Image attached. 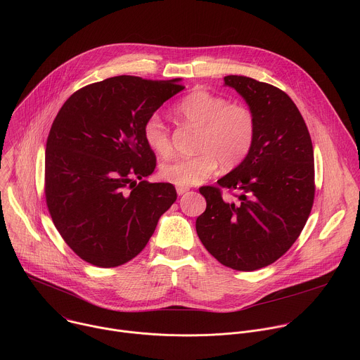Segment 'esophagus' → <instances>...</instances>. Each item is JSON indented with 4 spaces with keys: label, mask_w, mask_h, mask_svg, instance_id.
Masks as SVG:
<instances>
[{
    "label": "esophagus",
    "mask_w": 360,
    "mask_h": 360,
    "mask_svg": "<svg viewBox=\"0 0 360 360\" xmlns=\"http://www.w3.org/2000/svg\"><path fill=\"white\" fill-rule=\"evenodd\" d=\"M189 189L186 188V186H176V192H178V195H184L185 192H188Z\"/></svg>",
    "instance_id": "34e87169"
}]
</instances>
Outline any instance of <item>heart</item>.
Here are the masks:
<instances>
[{"mask_svg":"<svg viewBox=\"0 0 360 360\" xmlns=\"http://www.w3.org/2000/svg\"><path fill=\"white\" fill-rule=\"evenodd\" d=\"M175 114L188 125L198 128L196 153L192 157L167 160L160 175L167 182L189 186L199 184L215 172L218 164L224 171L240 165L250 153L258 125L253 112L240 104H229L221 95L198 89L188 94L175 107ZM142 135L158 155L172 150L169 129L158 114L149 115L142 127Z\"/></svg>","mask_w":360,"mask_h":360,"instance_id":"1","label":"heart"}]
</instances>
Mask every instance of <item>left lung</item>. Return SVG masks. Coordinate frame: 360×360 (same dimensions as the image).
Wrapping results in <instances>:
<instances>
[{
  "mask_svg": "<svg viewBox=\"0 0 360 360\" xmlns=\"http://www.w3.org/2000/svg\"><path fill=\"white\" fill-rule=\"evenodd\" d=\"M256 118L246 160L218 181L200 186L207 210L196 233L222 265L250 272L285 255L299 238L315 199L312 139L295 102L282 89L249 77L228 75ZM226 188L237 199L224 200Z\"/></svg>",
  "mask_w": 360,
  "mask_h": 360,
  "instance_id": "left-lung-1",
  "label": "left lung"
}]
</instances>
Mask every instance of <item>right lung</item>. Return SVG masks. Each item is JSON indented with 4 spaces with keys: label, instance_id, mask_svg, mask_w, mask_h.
<instances>
[{
    "label": "right lung",
    "instance_id": "right-lung-1",
    "mask_svg": "<svg viewBox=\"0 0 360 360\" xmlns=\"http://www.w3.org/2000/svg\"><path fill=\"white\" fill-rule=\"evenodd\" d=\"M178 81L120 75L85 85L51 125L46 208L65 243L94 266L115 268L135 258L176 200L172 184L143 181L157 157L142 127L185 88Z\"/></svg>",
    "mask_w": 360,
    "mask_h": 360
}]
</instances>
